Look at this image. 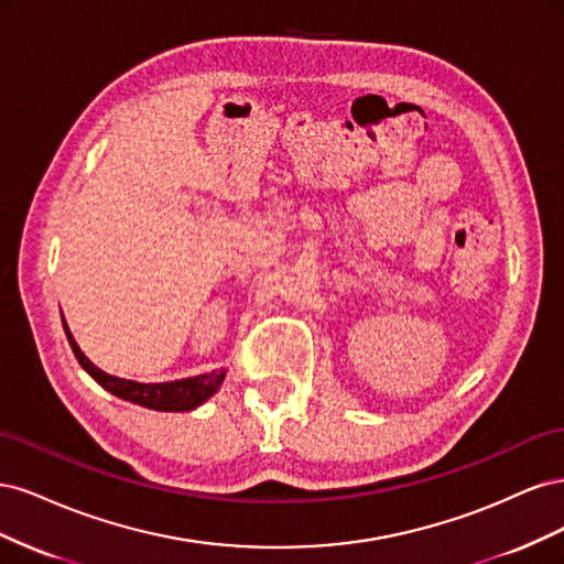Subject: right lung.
Listing matches in <instances>:
<instances>
[{
    "mask_svg": "<svg viewBox=\"0 0 564 564\" xmlns=\"http://www.w3.org/2000/svg\"><path fill=\"white\" fill-rule=\"evenodd\" d=\"M63 329L67 340H70V348L77 357V362L98 386H104L117 398L148 406V409H158V412H191V409L207 402L226 379L224 369L199 373V377L181 379V381H164V383H139V381L119 379V377H112V373H106L104 369H98L89 357L79 350L70 329H67L65 319H63Z\"/></svg>",
    "mask_w": 564,
    "mask_h": 564,
    "instance_id": "right-lung-1",
    "label": "right lung"
}]
</instances>
